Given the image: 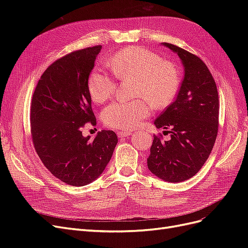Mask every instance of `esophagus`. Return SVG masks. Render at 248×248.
I'll list each match as a JSON object with an SVG mask.
<instances>
[{
  "label": "esophagus",
  "instance_id": "1",
  "mask_svg": "<svg viewBox=\"0 0 248 248\" xmlns=\"http://www.w3.org/2000/svg\"><path fill=\"white\" fill-rule=\"evenodd\" d=\"M117 134L119 138H126V137H129L131 132L130 131H118Z\"/></svg>",
  "mask_w": 248,
  "mask_h": 248
}]
</instances>
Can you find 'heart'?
I'll return each instance as SVG.
<instances>
[{"label": "heart", "instance_id": "obj_1", "mask_svg": "<svg viewBox=\"0 0 248 248\" xmlns=\"http://www.w3.org/2000/svg\"><path fill=\"white\" fill-rule=\"evenodd\" d=\"M107 64L117 78L136 79V95L144 97L156 108L168 106L178 91L180 79L175 65L142 47L119 50ZM115 89V79L108 72L94 69L90 73L88 91L95 103L106 102ZM150 111V104L144 99L116 101L102 110L101 118L110 128L129 130L140 126Z\"/></svg>", "mask_w": 248, "mask_h": 248}]
</instances>
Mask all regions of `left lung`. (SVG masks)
<instances>
[{
    "mask_svg": "<svg viewBox=\"0 0 248 248\" xmlns=\"http://www.w3.org/2000/svg\"><path fill=\"white\" fill-rule=\"evenodd\" d=\"M179 56L184 78L176 100L154 121L170 129V140L154 136L147 159L149 170L168 182L190 179L204 166L218 131L219 100L215 80L206 64L191 52L163 42Z\"/></svg>",
    "mask_w": 248,
    "mask_h": 248,
    "instance_id": "obj_1",
    "label": "left lung"
}]
</instances>
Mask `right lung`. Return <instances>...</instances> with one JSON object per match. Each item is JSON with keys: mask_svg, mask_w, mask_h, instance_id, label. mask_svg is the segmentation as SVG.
Segmentation results:
<instances>
[{"mask_svg": "<svg viewBox=\"0 0 248 248\" xmlns=\"http://www.w3.org/2000/svg\"><path fill=\"white\" fill-rule=\"evenodd\" d=\"M101 46L72 51L47 67L33 94L30 112L34 148L42 163L64 183L84 186L106 169L118 142L101 130L84 137L87 123L96 125L88 78Z\"/></svg>", "mask_w": 248, "mask_h": 248, "instance_id": "obj_1", "label": "right lung"}]
</instances>
